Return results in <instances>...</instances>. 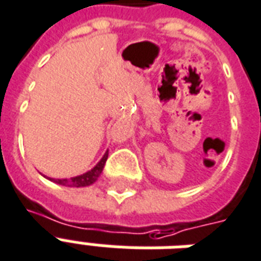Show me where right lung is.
Returning <instances> with one entry per match:
<instances>
[{
    "mask_svg": "<svg viewBox=\"0 0 261 261\" xmlns=\"http://www.w3.org/2000/svg\"><path fill=\"white\" fill-rule=\"evenodd\" d=\"M107 159H108V152L105 153L104 157L99 160V163L97 166L90 170L89 172L83 175H79V176H75V178L71 179H50L53 182L59 185H63V186H69V188H83V186H90L91 184H94L97 178L99 176V174L104 170L105 163H107Z\"/></svg>",
    "mask_w": 261,
    "mask_h": 261,
    "instance_id": "obj_1",
    "label": "right lung"
}]
</instances>
